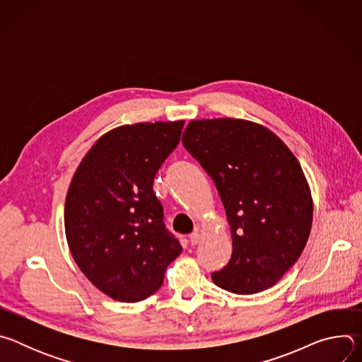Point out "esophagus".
Wrapping results in <instances>:
<instances>
[{"mask_svg": "<svg viewBox=\"0 0 362 362\" xmlns=\"http://www.w3.org/2000/svg\"><path fill=\"white\" fill-rule=\"evenodd\" d=\"M189 239H190V243L194 246V245H197V243L200 242V233H199V232H193V233L189 236Z\"/></svg>", "mask_w": 362, "mask_h": 362, "instance_id": "esophagus-1", "label": "esophagus"}]
</instances>
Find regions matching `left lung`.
<instances>
[{
    "mask_svg": "<svg viewBox=\"0 0 362 362\" xmlns=\"http://www.w3.org/2000/svg\"><path fill=\"white\" fill-rule=\"evenodd\" d=\"M182 143L215 182L230 226V261L214 282L239 295L274 286L313 226L311 189L298 159L269 129L242 119L193 120Z\"/></svg>",
    "mask_w": 362,
    "mask_h": 362,
    "instance_id": "1",
    "label": "left lung"
}]
</instances>
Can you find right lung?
I'll list each match as a JSON object with an SVG mask.
<instances>
[{"label":"right lung","mask_w":362,"mask_h":362,"mask_svg":"<svg viewBox=\"0 0 362 362\" xmlns=\"http://www.w3.org/2000/svg\"><path fill=\"white\" fill-rule=\"evenodd\" d=\"M185 122L136 123L103 134L77 168L64 228L80 271L103 293L139 302L156 292L182 245L163 223L153 180Z\"/></svg>","instance_id":"1"}]
</instances>
